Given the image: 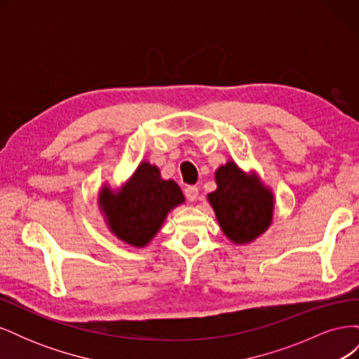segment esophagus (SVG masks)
I'll use <instances>...</instances> for the list:
<instances>
[{
	"label": "esophagus",
	"instance_id": "obj_1",
	"mask_svg": "<svg viewBox=\"0 0 359 359\" xmlns=\"http://www.w3.org/2000/svg\"><path fill=\"white\" fill-rule=\"evenodd\" d=\"M184 193H186V198L190 202H193V201H196L199 196V189L196 186H189V187H186V190H184Z\"/></svg>",
	"mask_w": 359,
	"mask_h": 359
}]
</instances>
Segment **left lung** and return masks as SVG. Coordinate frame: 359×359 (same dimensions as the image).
<instances>
[{"mask_svg":"<svg viewBox=\"0 0 359 359\" xmlns=\"http://www.w3.org/2000/svg\"><path fill=\"white\" fill-rule=\"evenodd\" d=\"M215 182L208 202L227 240L243 245L265 233L273 223L274 194L257 173H245L229 160L215 170Z\"/></svg>","mask_w":359,"mask_h":359,"instance_id":"1","label":"left lung"}]
</instances>
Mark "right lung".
I'll return each mask as SVG.
<instances>
[{"instance_id":"add662e5","label":"right lung","mask_w":359,"mask_h":359,"mask_svg":"<svg viewBox=\"0 0 359 359\" xmlns=\"http://www.w3.org/2000/svg\"><path fill=\"white\" fill-rule=\"evenodd\" d=\"M184 201L178 184L163 180L160 169L148 161H140L119 190L103 186L99 191V206L109 231L137 248L149 244L168 214Z\"/></svg>"}]
</instances>
